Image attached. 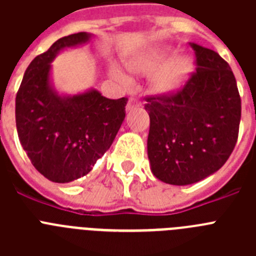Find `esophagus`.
Returning a JSON list of instances; mask_svg holds the SVG:
<instances>
[{"mask_svg": "<svg viewBox=\"0 0 256 256\" xmlns=\"http://www.w3.org/2000/svg\"><path fill=\"white\" fill-rule=\"evenodd\" d=\"M141 105V102H140L138 98H136V97H130V100H128V104H126V110L130 112V110H133L134 108H137V106Z\"/></svg>", "mask_w": 256, "mask_h": 256, "instance_id": "1", "label": "esophagus"}]
</instances>
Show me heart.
<instances>
[{
	"instance_id": "1",
	"label": "heart",
	"mask_w": 256,
	"mask_h": 256,
	"mask_svg": "<svg viewBox=\"0 0 256 256\" xmlns=\"http://www.w3.org/2000/svg\"><path fill=\"white\" fill-rule=\"evenodd\" d=\"M165 60V52L156 51L151 52L150 55L144 56L140 60H133L130 62V66L134 70H148L159 66ZM190 72V64L186 58H176L162 68L158 76H156V83L162 90H172L176 88L183 79L186 78L187 73ZM116 76L122 79H126L122 72H115Z\"/></svg>"
}]
</instances>
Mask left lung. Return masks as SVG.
Instances as JSON below:
<instances>
[{
    "label": "left lung",
    "instance_id": "obj_1",
    "mask_svg": "<svg viewBox=\"0 0 256 256\" xmlns=\"http://www.w3.org/2000/svg\"><path fill=\"white\" fill-rule=\"evenodd\" d=\"M196 70L178 90L146 97L148 154L158 180L184 186L220 169L236 146L241 97L228 62L190 44Z\"/></svg>",
    "mask_w": 256,
    "mask_h": 256
}]
</instances>
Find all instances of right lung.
I'll list each match as a JSON object with an SVG mask.
<instances>
[{"mask_svg": "<svg viewBox=\"0 0 256 256\" xmlns=\"http://www.w3.org/2000/svg\"><path fill=\"white\" fill-rule=\"evenodd\" d=\"M90 37L80 32L56 40L29 64L16 94L20 144L34 168L52 182H72L90 173L126 118V97L110 100L96 90L61 97L50 86V62L56 54Z\"/></svg>", "mask_w": 256, "mask_h": 256, "instance_id": "1", "label": "right lung"}]
</instances>
